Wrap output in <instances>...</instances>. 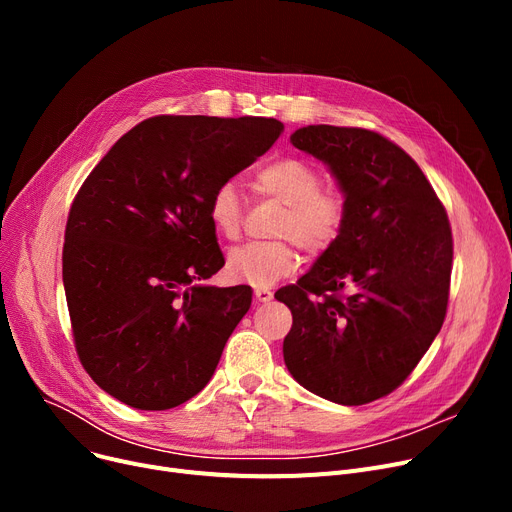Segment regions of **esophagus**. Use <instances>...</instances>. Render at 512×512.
Returning a JSON list of instances; mask_svg holds the SVG:
<instances>
[{"mask_svg": "<svg viewBox=\"0 0 512 512\" xmlns=\"http://www.w3.org/2000/svg\"><path fill=\"white\" fill-rule=\"evenodd\" d=\"M255 299L259 303H270L274 299V292H272V288H267V286H255Z\"/></svg>", "mask_w": 512, "mask_h": 512, "instance_id": "34e87169", "label": "esophagus"}]
</instances>
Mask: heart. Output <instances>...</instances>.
<instances>
[{
  "label": "heart",
  "instance_id": "heart-1",
  "mask_svg": "<svg viewBox=\"0 0 512 512\" xmlns=\"http://www.w3.org/2000/svg\"><path fill=\"white\" fill-rule=\"evenodd\" d=\"M255 188L286 205L278 224V236L294 238L309 253L330 249L346 224V201L338 191L324 188L321 172L299 157H276L255 172ZM207 215L213 230L234 240L242 226V203L238 188L222 182L207 201ZM301 257L292 240L251 242L230 251L226 270L232 280L253 286H270L294 272Z\"/></svg>",
  "mask_w": 512,
  "mask_h": 512
}]
</instances>
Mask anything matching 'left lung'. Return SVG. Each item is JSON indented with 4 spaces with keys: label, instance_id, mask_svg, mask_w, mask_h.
<instances>
[{
    "label": "left lung",
    "instance_id": "obj_1",
    "mask_svg": "<svg viewBox=\"0 0 512 512\" xmlns=\"http://www.w3.org/2000/svg\"><path fill=\"white\" fill-rule=\"evenodd\" d=\"M290 143L324 161L348 215L311 270L276 292L292 313L284 363L309 392L365 405L409 378L444 324L448 215L411 155L378 132L317 124Z\"/></svg>",
    "mask_w": 512,
    "mask_h": 512
}]
</instances>
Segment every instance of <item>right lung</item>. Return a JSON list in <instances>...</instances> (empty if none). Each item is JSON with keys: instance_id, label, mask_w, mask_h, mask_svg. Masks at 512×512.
Instances as JSON below:
<instances>
[{"instance_id": "right-lung-1", "label": "right lung", "mask_w": 512, "mask_h": 512, "mask_svg": "<svg viewBox=\"0 0 512 512\" xmlns=\"http://www.w3.org/2000/svg\"><path fill=\"white\" fill-rule=\"evenodd\" d=\"M282 130L274 118L155 116L80 186L62 253L76 353L124 405L174 409L211 380L253 290L205 284L224 267L207 201Z\"/></svg>"}]
</instances>
